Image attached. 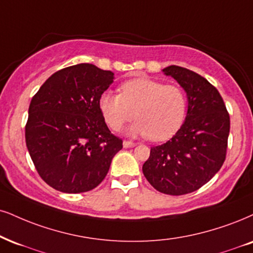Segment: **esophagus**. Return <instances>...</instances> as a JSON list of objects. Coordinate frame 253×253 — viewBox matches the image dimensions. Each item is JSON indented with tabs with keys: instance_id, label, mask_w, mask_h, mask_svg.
Segmentation results:
<instances>
[{
	"instance_id": "1",
	"label": "esophagus",
	"mask_w": 253,
	"mask_h": 253,
	"mask_svg": "<svg viewBox=\"0 0 253 253\" xmlns=\"http://www.w3.org/2000/svg\"><path fill=\"white\" fill-rule=\"evenodd\" d=\"M136 144L133 142H129V141H124L123 142V146L126 149H127V148H133V146H135Z\"/></svg>"
}]
</instances>
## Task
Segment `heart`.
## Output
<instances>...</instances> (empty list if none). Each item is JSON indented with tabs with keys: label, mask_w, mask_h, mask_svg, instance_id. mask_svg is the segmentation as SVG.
<instances>
[{
	"label": "heart",
	"mask_w": 253,
	"mask_h": 253,
	"mask_svg": "<svg viewBox=\"0 0 253 253\" xmlns=\"http://www.w3.org/2000/svg\"><path fill=\"white\" fill-rule=\"evenodd\" d=\"M98 107L105 123L118 131L137 118L126 130L127 136H145L156 142L165 141L178 131L185 120L186 96L179 86L164 85L148 77H138L121 85V95L103 92Z\"/></svg>",
	"instance_id": "obj_1"
}]
</instances>
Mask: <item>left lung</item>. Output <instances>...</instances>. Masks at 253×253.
<instances>
[{
    "instance_id": "obj_1",
    "label": "left lung",
    "mask_w": 253,
    "mask_h": 253,
    "mask_svg": "<svg viewBox=\"0 0 253 253\" xmlns=\"http://www.w3.org/2000/svg\"><path fill=\"white\" fill-rule=\"evenodd\" d=\"M162 71L186 92L188 111L170 141L152 146L142 170L157 191L180 196L202 188L222 168L230 116L218 90L201 75L177 65Z\"/></svg>"
}]
</instances>
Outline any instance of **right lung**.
<instances>
[{
  "instance_id": "1",
  "label": "right lung",
  "mask_w": 253,
  "mask_h": 253,
  "mask_svg": "<svg viewBox=\"0 0 253 253\" xmlns=\"http://www.w3.org/2000/svg\"><path fill=\"white\" fill-rule=\"evenodd\" d=\"M114 80V73L93 64L71 65L52 74L31 99L27 148L41 178L55 190L95 189L123 148L98 107Z\"/></svg>"
}]
</instances>
